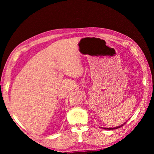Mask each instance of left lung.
Returning <instances> with one entry per match:
<instances>
[{"label":"left lung","mask_w":154,"mask_h":154,"mask_svg":"<svg viewBox=\"0 0 154 154\" xmlns=\"http://www.w3.org/2000/svg\"><path fill=\"white\" fill-rule=\"evenodd\" d=\"M126 123H124V124L121 125V126H118V127H116V128H104V129H106V130H114V129H117V128H120V127H122V126H123L124 124H126Z\"/></svg>","instance_id":"left-lung-1"}]
</instances>
